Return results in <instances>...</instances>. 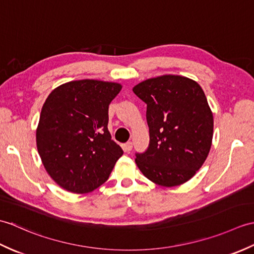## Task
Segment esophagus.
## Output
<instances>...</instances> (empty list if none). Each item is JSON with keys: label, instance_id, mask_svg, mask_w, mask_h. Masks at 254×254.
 Wrapping results in <instances>:
<instances>
[{"label": "esophagus", "instance_id": "1", "mask_svg": "<svg viewBox=\"0 0 254 254\" xmlns=\"http://www.w3.org/2000/svg\"><path fill=\"white\" fill-rule=\"evenodd\" d=\"M132 148H133L132 142H127L126 144H124V149H126L127 152H130V150H132Z\"/></svg>", "mask_w": 254, "mask_h": 254}]
</instances>
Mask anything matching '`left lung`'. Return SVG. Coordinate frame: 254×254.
<instances>
[{
  "instance_id": "obj_1",
  "label": "left lung",
  "mask_w": 254,
  "mask_h": 254,
  "mask_svg": "<svg viewBox=\"0 0 254 254\" xmlns=\"http://www.w3.org/2000/svg\"><path fill=\"white\" fill-rule=\"evenodd\" d=\"M147 105L149 144L135 153L143 175L159 186L190 180L209 153L213 113L203 89L194 80L176 75L149 78L133 88Z\"/></svg>"
}]
</instances>
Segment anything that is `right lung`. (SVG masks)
Masks as SVG:
<instances>
[{"mask_svg": "<svg viewBox=\"0 0 254 254\" xmlns=\"http://www.w3.org/2000/svg\"><path fill=\"white\" fill-rule=\"evenodd\" d=\"M121 85L95 79L72 80L48 96L36 141L46 170L59 186L88 193L109 178L122 148L108 131L109 105Z\"/></svg>", "mask_w": 254, "mask_h": 254, "instance_id": "right-lung-1", "label": "right lung"}]
</instances>
